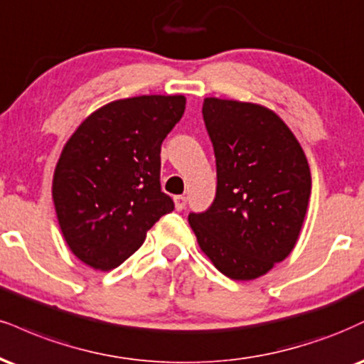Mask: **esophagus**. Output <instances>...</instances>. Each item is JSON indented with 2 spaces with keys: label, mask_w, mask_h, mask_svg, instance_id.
<instances>
[{
  "label": "esophagus",
  "mask_w": 364,
  "mask_h": 364,
  "mask_svg": "<svg viewBox=\"0 0 364 364\" xmlns=\"http://www.w3.org/2000/svg\"><path fill=\"white\" fill-rule=\"evenodd\" d=\"M186 201H188L186 196H183V195L174 196V207H176V210H185Z\"/></svg>",
  "instance_id": "esophagus-1"
}]
</instances>
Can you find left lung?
I'll return each mask as SVG.
<instances>
[{
	"mask_svg": "<svg viewBox=\"0 0 364 364\" xmlns=\"http://www.w3.org/2000/svg\"><path fill=\"white\" fill-rule=\"evenodd\" d=\"M201 113L215 152L217 191L188 220L220 273L259 278L299 239L312 190L307 157L282 118L259 105L205 98Z\"/></svg>",
	"mask_w": 364,
	"mask_h": 364,
	"instance_id": "8db88e82",
	"label": "left lung"
}]
</instances>
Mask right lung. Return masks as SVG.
<instances>
[{"label":"right lung","mask_w":364,"mask_h":364,"mask_svg":"<svg viewBox=\"0 0 364 364\" xmlns=\"http://www.w3.org/2000/svg\"><path fill=\"white\" fill-rule=\"evenodd\" d=\"M186 98L135 96L91 113L55 166L52 198L71 251L95 269L129 259L174 201L161 191V144Z\"/></svg>","instance_id":"obj_1"}]
</instances>
